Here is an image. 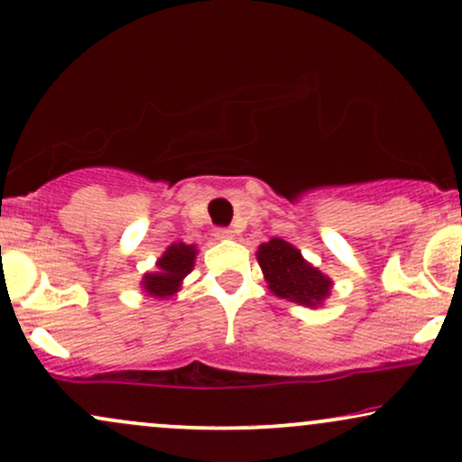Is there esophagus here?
Listing matches in <instances>:
<instances>
[{"label": "esophagus", "mask_w": 462, "mask_h": 462, "mask_svg": "<svg viewBox=\"0 0 462 462\" xmlns=\"http://www.w3.org/2000/svg\"><path fill=\"white\" fill-rule=\"evenodd\" d=\"M215 236L217 238H232L235 236V230H230V227H217Z\"/></svg>", "instance_id": "obj_1"}]
</instances>
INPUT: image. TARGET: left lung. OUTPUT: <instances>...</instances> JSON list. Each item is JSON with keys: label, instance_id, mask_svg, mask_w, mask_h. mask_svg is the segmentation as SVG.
<instances>
[{"label": "left lung", "instance_id": "left-lung-1", "mask_svg": "<svg viewBox=\"0 0 462 462\" xmlns=\"http://www.w3.org/2000/svg\"><path fill=\"white\" fill-rule=\"evenodd\" d=\"M258 263L271 291L286 301L314 308L329 294V277L305 263L299 249L282 238H271L258 247Z\"/></svg>", "mask_w": 462, "mask_h": 462}]
</instances>
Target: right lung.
Here are the masks:
<instances>
[{"label": "right lung", "mask_w": 462, "mask_h": 462, "mask_svg": "<svg viewBox=\"0 0 462 462\" xmlns=\"http://www.w3.org/2000/svg\"><path fill=\"white\" fill-rule=\"evenodd\" d=\"M193 260H196V249L193 245H185V243H178V245L168 247V252L161 255L157 263L159 271L157 273H146L143 277V288L150 297H171L180 286L182 277L193 269Z\"/></svg>", "instance_id": "1"}]
</instances>
